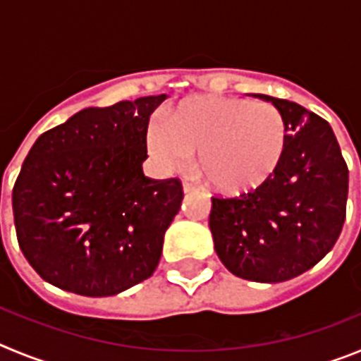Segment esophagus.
Instances as JSON below:
<instances>
[{"label":"esophagus","mask_w":361,"mask_h":361,"mask_svg":"<svg viewBox=\"0 0 361 361\" xmlns=\"http://www.w3.org/2000/svg\"><path fill=\"white\" fill-rule=\"evenodd\" d=\"M183 191L184 193H190V191H193V186L190 183H183Z\"/></svg>","instance_id":"1"}]
</instances>
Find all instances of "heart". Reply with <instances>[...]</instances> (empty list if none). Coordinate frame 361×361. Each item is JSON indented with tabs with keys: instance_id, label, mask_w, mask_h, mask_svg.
Here are the masks:
<instances>
[{
	"instance_id": "1",
	"label": "heart",
	"mask_w": 361,
	"mask_h": 361,
	"mask_svg": "<svg viewBox=\"0 0 361 361\" xmlns=\"http://www.w3.org/2000/svg\"><path fill=\"white\" fill-rule=\"evenodd\" d=\"M148 148L164 170L197 153V173L220 193H244L275 173L286 149V123L271 103L197 95L178 104L166 124L149 128Z\"/></svg>"
}]
</instances>
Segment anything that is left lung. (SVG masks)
Returning a JSON list of instances; mask_svg holds the SVG:
<instances>
[{"label": "left lung", "instance_id": "left-lung-1", "mask_svg": "<svg viewBox=\"0 0 361 361\" xmlns=\"http://www.w3.org/2000/svg\"><path fill=\"white\" fill-rule=\"evenodd\" d=\"M286 123L275 173L235 199L212 197L209 229L220 262L238 279L286 282L317 266L345 222L349 170L333 128L288 99L253 94Z\"/></svg>", "mask_w": 361, "mask_h": 361}]
</instances>
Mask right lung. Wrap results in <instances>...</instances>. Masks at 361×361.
<instances>
[{"label":"right lung","instance_id":"1","mask_svg":"<svg viewBox=\"0 0 361 361\" xmlns=\"http://www.w3.org/2000/svg\"><path fill=\"white\" fill-rule=\"evenodd\" d=\"M166 94L85 108L44 132L12 190L16 235L37 275L82 296L149 279L180 209L177 178L146 177V130Z\"/></svg>","mask_w":361,"mask_h":361}]
</instances>
